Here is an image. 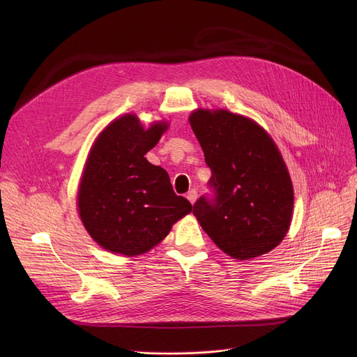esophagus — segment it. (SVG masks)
<instances>
[{"label": "esophagus", "instance_id": "esophagus-1", "mask_svg": "<svg viewBox=\"0 0 357 357\" xmlns=\"http://www.w3.org/2000/svg\"><path fill=\"white\" fill-rule=\"evenodd\" d=\"M186 198H188V201H190L191 204H194V202L197 201V191H195V190L190 191L188 194H186Z\"/></svg>", "mask_w": 357, "mask_h": 357}]
</instances>
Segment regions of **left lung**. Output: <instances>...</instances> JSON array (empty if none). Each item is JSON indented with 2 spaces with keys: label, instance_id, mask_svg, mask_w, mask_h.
<instances>
[{
  "label": "left lung",
  "instance_id": "obj_1",
  "mask_svg": "<svg viewBox=\"0 0 357 357\" xmlns=\"http://www.w3.org/2000/svg\"><path fill=\"white\" fill-rule=\"evenodd\" d=\"M211 169V194L194 204V215L229 256L248 260L284 240L294 190L287 165L266 131L227 109H198L190 117Z\"/></svg>",
  "mask_w": 357,
  "mask_h": 357
}]
</instances>
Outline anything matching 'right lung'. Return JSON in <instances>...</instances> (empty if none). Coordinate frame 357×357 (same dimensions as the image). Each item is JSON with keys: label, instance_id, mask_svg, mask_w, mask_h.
<instances>
[{"label": "right lung", "instance_id": "1", "mask_svg": "<svg viewBox=\"0 0 357 357\" xmlns=\"http://www.w3.org/2000/svg\"><path fill=\"white\" fill-rule=\"evenodd\" d=\"M166 128L156 123L144 130L135 114H126L92 146L79 185V215L91 237L112 253L150 250L192 211L191 202L174 192L165 169L144 158Z\"/></svg>", "mask_w": 357, "mask_h": 357}]
</instances>
